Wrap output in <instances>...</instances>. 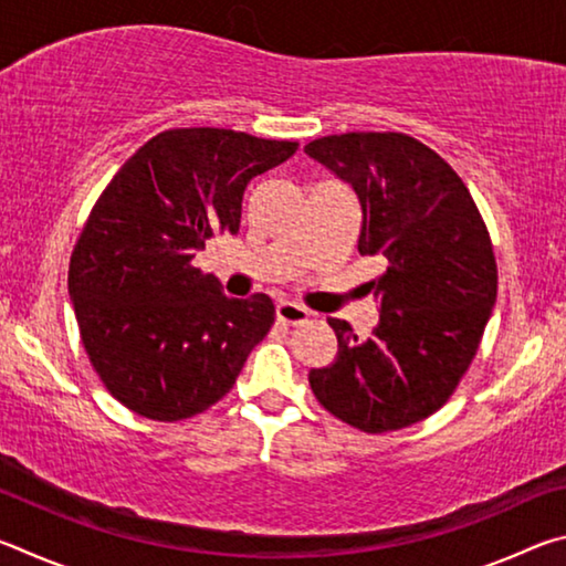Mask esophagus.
Segmentation results:
<instances>
[{
  "instance_id": "1",
  "label": "esophagus",
  "mask_w": 566,
  "mask_h": 566,
  "mask_svg": "<svg viewBox=\"0 0 566 566\" xmlns=\"http://www.w3.org/2000/svg\"><path fill=\"white\" fill-rule=\"evenodd\" d=\"M274 312H276V322L282 324H304L310 319V312L296 302H280L274 306Z\"/></svg>"
}]
</instances>
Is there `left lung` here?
I'll return each mask as SVG.
<instances>
[{
	"mask_svg": "<svg viewBox=\"0 0 566 566\" xmlns=\"http://www.w3.org/2000/svg\"><path fill=\"white\" fill-rule=\"evenodd\" d=\"M306 155L359 202V254L385 256L369 282L379 322L359 339L329 319L337 357L310 371L319 405L361 432H391L444 405L474 359L496 300L490 234L464 181L415 137L349 132Z\"/></svg>",
	"mask_w": 566,
	"mask_h": 566,
	"instance_id": "8db88e82",
	"label": "left lung"
}]
</instances>
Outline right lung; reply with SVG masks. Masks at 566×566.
Instances as JSON below:
<instances>
[{
  "mask_svg": "<svg viewBox=\"0 0 566 566\" xmlns=\"http://www.w3.org/2000/svg\"><path fill=\"white\" fill-rule=\"evenodd\" d=\"M296 142L189 127L151 137L102 191L70 262L82 344L124 407L159 421L222 399L274 324L266 294L227 296L191 260L237 234L249 181Z\"/></svg>",
  "mask_w": 566,
  "mask_h": 566,
  "instance_id": "1",
  "label": "right lung"
}]
</instances>
